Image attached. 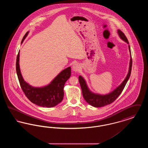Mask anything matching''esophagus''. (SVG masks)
<instances>
[{"label": "esophagus", "instance_id": "1", "mask_svg": "<svg viewBox=\"0 0 148 148\" xmlns=\"http://www.w3.org/2000/svg\"><path fill=\"white\" fill-rule=\"evenodd\" d=\"M72 69H73V71L75 72H77L78 71H79L80 69V66L79 65V64L75 63L74 64H73V67H72Z\"/></svg>", "mask_w": 148, "mask_h": 148}]
</instances>
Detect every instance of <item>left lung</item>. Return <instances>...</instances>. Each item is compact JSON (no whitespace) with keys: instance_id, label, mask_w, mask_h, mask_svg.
Wrapping results in <instances>:
<instances>
[{"instance_id":"1","label":"left lung","mask_w":148,"mask_h":148,"mask_svg":"<svg viewBox=\"0 0 148 148\" xmlns=\"http://www.w3.org/2000/svg\"><path fill=\"white\" fill-rule=\"evenodd\" d=\"M118 33L119 35L120 38L129 44L125 34L120 30H118ZM129 49L130 51V53H131L130 48L129 45ZM130 64H129V71L127 73V77L124 79V80L123 82V83L120 85L119 86H118L115 90H114L113 92L106 94V95H100L98 94H95L91 92L86 83V82L82 76L79 77V81L80 85L83 96L84 97L85 101L89 104L90 105L94 106V107H101L104 106H107L109 104H110L112 103L113 101H114L116 98L119 96L121 92H123L125 85L127 84V80H129L132 71V56H130Z\"/></svg>"}]
</instances>
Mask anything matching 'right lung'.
<instances>
[{"instance_id":"add662e5","label":"right lung","mask_w":148,"mask_h":148,"mask_svg":"<svg viewBox=\"0 0 148 148\" xmlns=\"http://www.w3.org/2000/svg\"><path fill=\"white\" fill-rule=\"evenodd\" d=\"M27 32L24 36L21 43L28 34ZM19 51L18 52L16 71L21 89L29 100L38 106L42 107H54L60 103L64 97V86L65 82L71 75L69 66L62 71L49 84L40 88L33 87L24 81L21 74L19 67Z\"/></svg>"}]
</instances>
